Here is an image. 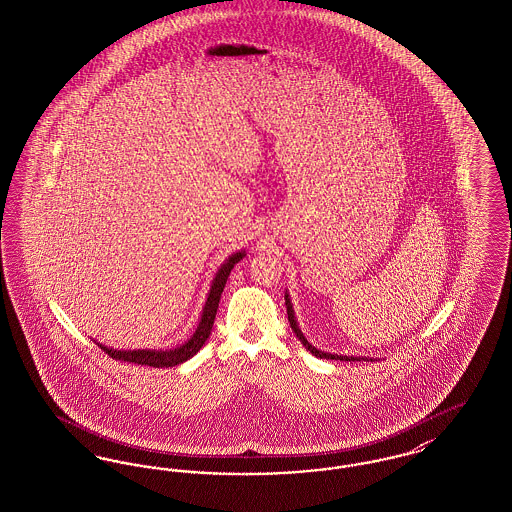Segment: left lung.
I'll return each instance as SVG.
<instances>
[{"instance_id": "obj_1", "label": "left lung", "mask_w": 512, "mask_h": 512, "mask_svg": "<svg viewBox=\"0 0 512 512\" xmlns=\"http://www.w3.org/2000/svg\"><path fill=\"white\" fill-rule=\"evenodd\" d=\"M284 300H286V311H288V321H290V327H292V331L296 334V338L300 340L301 344L305 346V350H309L315 358H321V360H340V361H373L377 360V358H365V356H344V354H331V352H323V350H319V348H315L311 342H307V338L303 336V332H301L300 325H298V321H296V313H294V305H292V300H290V294H288V290H286V294H284Z\"/></svg>"}]
</instances>
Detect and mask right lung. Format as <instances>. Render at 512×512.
Wrapping results in <instances>:
<instances>
[{"instance_id":"add662e5","label":"right lung","mask_w":512,"mask_h":512,"mask_svg":"<svg viewBox=\"0 0 512 512\" xmlns=\"http://www.w3.org/2000/svg\"><path fill=\"white\" fill-rule=\"evenodd\" d=\"M245 257V249L232 253L214 274L211 282V290L207 294V301L203 305V313L199 319V325L195 332L176 348L170 350H114L108 348L100 342H96L110 358L116 360L129 361V363H137V365H151V367H176L183 361L191 360L207 342V338L211 336L212 325H214V317H216V309L220 303V296L224 292L226 280L230 276V272L234 269L236 263H240L241 259Z\"/></svg>"}]
</instances>
